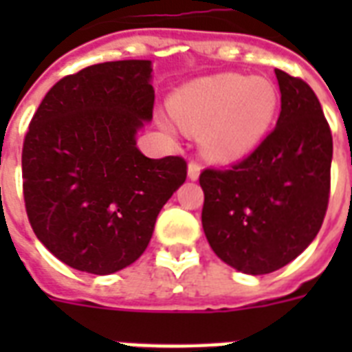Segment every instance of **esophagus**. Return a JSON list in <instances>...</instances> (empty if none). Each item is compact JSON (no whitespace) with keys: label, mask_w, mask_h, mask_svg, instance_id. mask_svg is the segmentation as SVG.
<instances>
[{"label":"esophagus","mask_w":352,"mask_h":352,"mask_svg":"<svg viewBox=\"0 0 352 352\" xmlns=\"http://www.w3.org/2000/svg\"><path fill=\"white\" fill-rule=\"evenodd\" d=\"M199 175H201V164H199L197 160H192V162L188 164V177H190L192 181H197Z\"/></svg>","instance_id":"1"}]
</instances>
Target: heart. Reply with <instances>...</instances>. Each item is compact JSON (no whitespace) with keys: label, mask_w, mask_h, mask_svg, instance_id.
Segmentation results:
<instances>
[{"label":"heart","mask_w":352,"mask_h":352,"mask_svg":"<svg viewBox=\"0 0 352 352\" xmlns=\"http://www.w3.org/2000/svg\"><path fill=\"white\" fill-rule=\"evenodd\" d=\"M278 104L270 80L237 73L193 80L171 98L177 124L193 135L204 131V155L215 162H234L254 151L267 137Z\"/></svg>","instance_id":"obj_1"}]
</instances>
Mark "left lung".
Returning <instances> with one entry per match:
<instances>
[{"label":"left lung","instance_id":"8db88e82","mask_svg":"<svg viewBox=\"0 0 352 352\" xmlns=\"http://www.w3.org/2000/svg\"><path fill=\"white\" fill-rule=\"evenodd\" d=\"M281 113L274 131L228 170H204L203 228L226 265L252 276L289 265L322 228L331 192L333 135L301 78L276 69Z\"/></svg>","mask_w":352,"mask_h":352}]
</instances>
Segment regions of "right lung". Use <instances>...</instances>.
<instances>
[{
  "label": "right lung",
  "instance_id": "right-lung-1",
  "mask_svg": "<svg viewBox=\"0 0 352 352\" xmlns=\"http://www.w3.org/2000/svg\"><path fill=\"white\" fill-rule=\"evenodd\" d=\"M149 60L96 63L52 85L23 140V199L36 237L82 272L106 276L142 256L155 221L186 181L182 157L148 159Z\"/></svg>",
  "mask_w": 352,
  "mask_h": 352
}]
</instances>
